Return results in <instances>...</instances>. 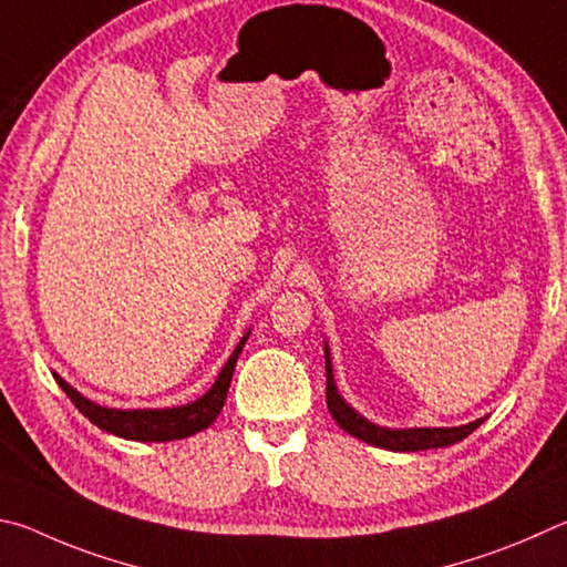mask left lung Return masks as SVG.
<instances>
[{
  "mask_svg": "<svg viewBox=\"0 0 567 567\" xmlns=\"http://www.w3.org/2000/svg\"><path fill=\"white\" fill-rule=\"evenodd\" d=\"M323 353H326V405L333 415V421L341 425V429L375 449H385L393 453H415V451H429V449H445V445H453L478 429V425L488 419L483 415L478 421H471L465 425H453V429H389V425H379L365 419L359 411L353 409L351 403L343 401L339 393V385L333 379V365H331V349L329 343L323 341Z\"/></svg>",
  "mask_w": 567,
  "mask_h": 567,
  "instance_id": "1",
  "label": "left lung"
}]
</instances>
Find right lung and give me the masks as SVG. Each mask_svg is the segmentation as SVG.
<instances>
[{
  "label": "right lung",
  "mask_w": 567,
  "mask_h": 567,
  "mask_svg": "<svg viewBox=\"0 0 567 567\" xmlns=\"http://www.w3.org/2000/svg\"><path fill=\"white\" fill-rule=\"evenodd\" d=\"M248 336H251V329L244 333V339L238 341L234 353L228 355V361L224 363V369L218 371L212 389L204 395H198L196 401L186 405H172V409H106V405L89 401L86 395L79 393L74 385H69L59 373H54V379L62 385V391L69 399H72L79 413L86 415L89 421L106 433L142 443L182 441L188 439V435H196L198 431L208 429V425L218 419V413H221L226 403L228 385H231L236 361L244 351Z\"/></svg>",
  "instance_id": "add662e5"
}]
</instances>
